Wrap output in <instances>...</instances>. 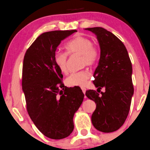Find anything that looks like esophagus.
Wrapping results in <instances>:
<instances>
[{
    "mask_svg": "<svg viewBox=\"0 0 150 150\" xmlns=\"http://www.w3.org/2000/svg\"><path fill=\"white\" fill-rule=\"evenodd\" d=\"M81 89H82V91H83V93H86V89L85 88H81Z\"/></svg>",
    "mask_w": 150,
    "mask_h": 150,
    "instance_id": "obj_1",
    "label": "esophagus"
}]
</instances>
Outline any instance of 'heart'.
I'll use <instances>...</instances> for the list:
<instances>
[{
	"label": "heart",
	"instance_id": "b5f03b06",
	"mask_svg": "<svg viewBox=\"0 0 150 150\" xmlns=\"http://www.w3.org/2000/svg\"><path fill=\"white\" fill-rule=\"evenodd\" d=\"M65 49L69 54H81L82 62L84 65L93 66L98 59V51L94 46L93 42L89 38L78 36L69 41L65 45ZM54 62L59 70L66 72L67 70V54L65 52H56L54 54ZM90 72L87 70L72 72L66 79V83L68 86L84 87L90 78Z\"/></svg>",
	"mask_w": 150,
	"mask_h": 150
}]
</instances>
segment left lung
<instances>
[{
    "label": "left lung",
    "instance_id": "8db88e82",
    "mask_svg": "<svg viewBox=\"0 0 150 150\" xmlns=\"http://www.w3.org/2000/svg\"><path fill=\"white\" fill-rule=\"evenodd\" d=\"M86 30L96 34L100 48V59L93 81L98 92L88 90L86 93L96 104L91 121L100 132H113L124 124L130 109L134 94L132 62L123 42L112 33L102 27ZM103 87L105 92L100 95L99 91Z\"/></svg>",
    "mask_w": 150,
    "mask_h": 150
}]
</instances>
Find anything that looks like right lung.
<instances>
[{"instance_id": "add662e5", "label": "right lung", "mask_w": 150, "mask_h": 150, "mask_svg": "<svg viewBox=\"0 0 150 150\" xmlns=\"http://www.w3.org/2000/svg\"><path fill=\"white\" fill-rule=\"evenodd\" d=\"M76 31L43 33L26 50L23 58L22 89L28 113L37 129L53 139L65 138L72 133L74 114L84 98L80 87L64 86L62 72L54 62L57 47Z\"/></svg>"}]
</instances>
